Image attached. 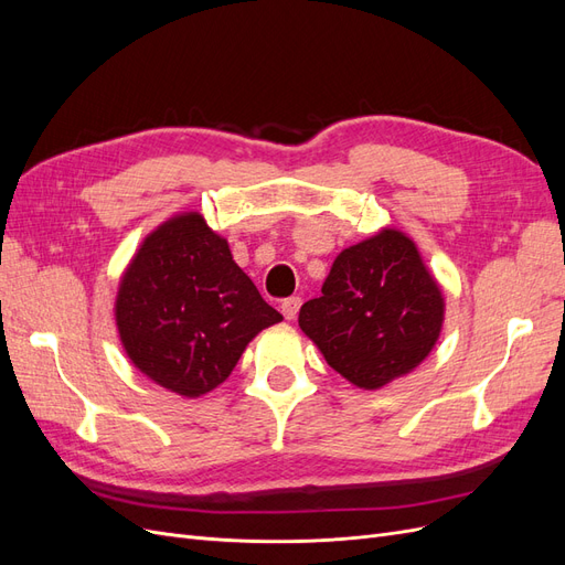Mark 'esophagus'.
I'll return each mask as SVG.
<instances>
[{
	"instance_id": "esophagus-1",
	"label": "esophagus",
	"mask_w": 565,
	"mask_h": 565,
	"mask_svg": "<svg viewBox=\"0 0 565 565\" xmlns=\"http://www.w3.org/2000/svg\"><path fill=\"white\" fill-rule=\"evenodd\" d=\"M299 309H301V299H299V297H289V299H285L282 306H280V311H282V316H285L287 320H295L297 313H299Z\"/></svg>"
}]
</instances>
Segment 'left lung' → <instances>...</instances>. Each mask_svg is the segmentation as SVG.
Listing matches in <instances>:
<instances>
[{"label": "left lung", "mask_w": 565, "mask_h": 565, "mask_svg": "<svg viewBox=\"0 0 565 565\" xmlns=\"http://www.w3.org/2000/svg\"><path fill=\"white\" fill-rule=\"evenodd\" d=\"M446 320V297L413 237L382 228L337 254L322 297L299 328L341 377L377 391L426 361Z\"/></svg>", "instance_id": "obj_1"}]
</instances>
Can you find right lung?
<instances>
[{"label": "right lung", "mask_w": 565, "mask_h": 565, "mask_svg": "<svg viewBox=\"0 0 565 565\" xmlns=\"http://www.w3.org/2000/svg\"><path fill=\"white\" fill-rule=\"evenodd\" d=\"M280 320L200 212L174 214L148 233L115 297L134 367L183 398L226 382L249 341Z\"/></svg>", "instance_id": "right-lung-1"}]
</instances>
